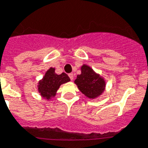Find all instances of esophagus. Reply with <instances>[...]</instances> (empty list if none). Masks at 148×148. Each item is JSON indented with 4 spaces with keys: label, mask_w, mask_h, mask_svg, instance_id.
<instances>
[{
    "label": "esophagus",
    "mask_w": 148,
    "mask_h": 148,
    "mask_svg": "<svg viewBox=\"0 0 148 148\" xmlns=\"http://www.w3.org/2000/svg\"><path fill=\"white\" fill-rule=\"evenodd\" d=\"M69 77H70V78H71V81H72V80L74 79V74H73V73H71V74H69Z\"/></svg>",
    "instance_id": "34e87169"
}]
</instances>
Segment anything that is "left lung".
Segmentation results:
<instances>
[{
    "instance_id": "obj_1",
    "label": "left lung",
    "mask_w": 148,
    "mask_h": 148,
    "mask_svg": "<svg viewBox=\"0 0 148 148\" xmlns=\"http://www.w3.org/2000/svg\"><path fill=\"white\" fill-rule=\"evenodd\" d=\"M74 82L80 91L90 99L99 96L105 87L103 79L86 65L82 66V74L77 75Z\"/></svg>"
}]
</instances>
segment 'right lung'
I'll return each instance as SVG.
<instances>
[{
    "label": "right lung",
    "mask_w": 148,
    "mask_h": 148,
    "mask_svg": "<svg viewBox=\"0 0 148 148\" xmlns=\"http://www.w3.org/2000/svg\"><path fill=\"white\" fill-rule=\"evenodd\" d=\"M70 80L68 75L65 73L58 75L55 74L54 68H50L46 72L43 79L39 82L38 91L41 96L49 99L56 95L60 85L67 82Z\"/></svg>",
    "instance_id": "1"
}]
</instances>
